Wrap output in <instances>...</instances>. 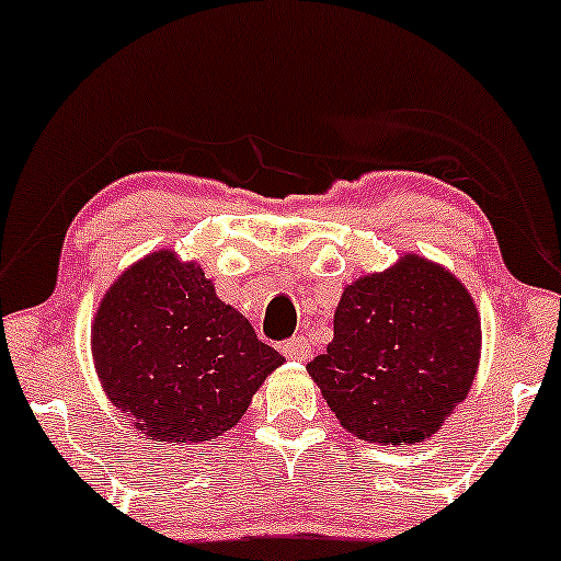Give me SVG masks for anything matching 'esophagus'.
Wrapping results in <instances>:
<instances>
[{
  "instance_id": "34e87169",
  "label": "esophagus",
  "mask_w": 561,
  "mask_h": 561,
  "mask_svg": "<svg viewBox=\"0 0 561 561\" xmlns=\"http://www.w3.org/2000/svg\"><path fill=\"white\" fill-rule=\"evenodd\" d=\"M282 354L287 359H295V363H305L310 357V344L302 336H293L289 342L282 344Z\"/></svg>"
}]
</instances>
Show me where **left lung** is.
I'll return each mask as SVG.
<instances>
[{"label":"left lung","instance_id":"1","mask_svg":"<svg viewBox=\"0 0 561 561\" xmlns=\"http://www.w3.org/2000/svg\"><path fill=\"white\" fill-rule=\"evenodd\" d=\"M481 359L477 302L450 268L403 253L344 287L325 354L308 363L339 424L380 445L424 443L466 399Z\"/></svg>","mask_w":561,"mask_h":561}]
</instances>
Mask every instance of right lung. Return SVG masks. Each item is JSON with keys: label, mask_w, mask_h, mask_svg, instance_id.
<instances>
[{"label": "right lung", "mask_w": 561, "mask_h": 561, "mask_svg": "<svg viewBox=\"0 0 561 561\" xmlns=\"http://www.w3.org/2000/svg\"><path fill=\"white\" fill-rule=\"evenodd\" d=\"M90 352L105 396L160 445L207 443L232 430L285 363L173 248L113 282L92 318Z\"/></svg>", "instance_id": "1"}]
</instances>
